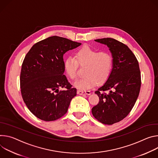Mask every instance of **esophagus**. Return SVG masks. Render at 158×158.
Here are the masks:
<instances>
[{
  "label": "esophagus",
  "instance_id": "34e87169",
  "mask_svg": "<svg viewBox=\"0 0 158 158\" xmlns=\"http://www.w3.org/2000/svg\"><path fill=\"white\" fill-rule=\"evenodd\" d=\"M77 94L78 95H90L91 92L89 90H77Z\"/></svg>",
  "mask_w": 158,
  "mask_h": 158
}]
</instances>
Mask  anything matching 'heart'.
<instances>
[{
  "label": "heart",
  "instance_id": "obj_1",
  "mask_svg": "<svg viewBox=\"0 0 158 158\" xmlns=\"http://www.w3.org/2000/svg\"><path fill=\"white\" fill-rule=\"evenodd\" d=\"M78 64L81 66H86L85 77L75 81L73 85L79 89L87 90L97 83L101 85L107 81L112 71L113 58L109 52H99L88 46H85L77 52L76 58L69 57L65 61L66 72L72 80L77 77Z\"/></svg>",
  "mask_w": 158,
  "mask_h": 158
}]
</instances>
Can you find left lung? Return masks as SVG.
Masks as SVG:
<instances>
[{"label": "left lung", "instance_id": "obj_1", "mask_svg": "<svg viewBox=\"0 0 158 158\" xmlns=\"http://www.w3.org/2000/svg\"><path fill=\"white\" fill-rule=\"evenodd\" d=\"M95 41L109 48L113 68L107 81L95 92L100 101L92 112L102 124L112 125L124 119L133 108L141 89V73L138 61L127 46L110 38Z\"/></svg>", "mask_w": 158, "mask_h": 158}]
</instances>
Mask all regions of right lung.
Listing matches in <instances>:
<instances>
[{
	"instance_id": "right-lung-1",
	"label": "right lung",
	"mask_w": 158,
	"mask_h": 158,
	"mask_svg": "<svg viewBox=\"0 0 158 158\" xmlns=\"http://www.w3.org/2000/svg\"><path fill=\"white\" fill-rule=\"evenodd\" d=\"M81 44L53 36L34 44L26 55L20 76L21 94L29 110L40 119L61 118L77 95V89L64 75L63 55Z\"/></svg>"
}]
</instances>
